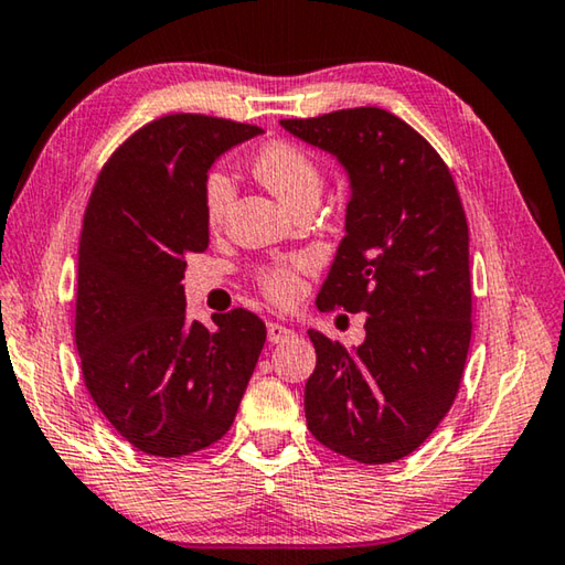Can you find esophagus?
<instances>
[{
	"label": "esophagus",
	"mask_w": 565,
	"mask_h": 565,
	"mask_svg": "<svg viewBox=\"0 0 565 565\" xmlns=\"http://www.w3.org/2000/svg\"><path fill=\"white\" fill-rule=\"evenodd\" d=\"M292 334V330L290 328H285V324H280V322H270L267 324V340H270L273 344H277V342H285Z\"/></svg>",
	"instance_id": "obj_1"
}]
</instances>
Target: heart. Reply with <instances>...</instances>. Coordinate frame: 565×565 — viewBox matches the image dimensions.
<instances>
[{"instance_id": "1", "label": "heart", "mask_w": 565, "mask_h": 565, "mask_svg": "<svg viewBox=\"0 0 565 565\" xmlns=\"http://www.w3.org/2000/svg\"><path fill=\"white\" fill-rule=\"evenodd\" d=\"M250 168L255 178L265 183L292 211L302 203H318L322 191V168L315 156L300 143L288 138H270L260 143L250 156ZM203 213L211 225H221L233 201V183L221 168H211L203 178ZM312 265L310 255H290L282 260L260 267L257 282L267 300L277 305H290L298 300L302 290L300 275Z\"/></svg>"}]
</instances>
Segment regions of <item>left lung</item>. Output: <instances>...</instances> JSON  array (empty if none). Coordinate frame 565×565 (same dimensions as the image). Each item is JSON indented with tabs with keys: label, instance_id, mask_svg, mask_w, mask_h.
Instances as JSON below:
<instances>
[{
	"label": "left lung",
	"instance_id": "8db88e82",
	"mask_svg": "<svg viewBox=\"0 0 565 565\" xmlns=\"http://www.w3.org/2000/svg\"><path fill=\"white\" fill-rule=\"evenodd\" d=\"M340 158L352 195L320 310L367 312L358 350L310 330L308 429L360 463L412 454L457 399L471 342L469 225L449 166L419 131L377 106L282 118Z\"/></svg>",
	"mask_w": 565,
	"mask_h": 565
}]
</instances>
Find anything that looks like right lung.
Wrapping results in <instances>:
<instances>
[{
	"mask_svg": "<svg viewBox=\"0 0 565 565\" xmlns=\"http://www.w3.org/2000/svg\"><path fill=\"white\" fill-rule=\"evenodd\" d=\"M263 128L168 114L134 131L88 198L74 338L84 384L108 424L151 457H188L231 429L265 344L250 310L188 322L183 270L207 250L203 178Z\"/></svg>",
	"mask_w": 565,
	"mask_h": 565,
	"instance_id": "1",
	"label": "right lung"
}]
</instances>
